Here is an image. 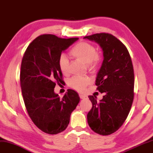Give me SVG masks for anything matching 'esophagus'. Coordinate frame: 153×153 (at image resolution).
<instances>
[{"label":"esophagus","mask_w":153,"mask_h":153,"mask_svg":"<svg viewBox=\"0 0 153 153\" xmlns=\"http://www.w3.org/2000/svg\"><path fill=\"white\" fill-rule=\"evenodd\" d=\"M79 97H80L81 99H85V98H86V97H85V95L81 94H79Z\"/></svg>","instance_id":"1"}]
</instances>
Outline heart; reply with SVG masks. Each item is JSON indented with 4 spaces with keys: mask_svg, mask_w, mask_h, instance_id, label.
<instances>
[{
    "mask_svg": "<svg viewBox=\"0 0 153 153\" xmlns=\"http://www.w3.org/2000/svg\"><path fill=\"white\" fill-rule=\"evenodd\" d=\"M71 56L87 65L88 69L93 72L97 68L100 56L94 46L87 42H81L75 45L70 51ZM58 65L60 72L64 75L69 74V60L65 55L60 56ZM91 82L88 77H74L70 79L68 85L77 91H83Z\"/></svg>",
    "mask_w": 153,
    "mask_h": 153,
    "instance_id": "obj_1",
    "label": "heart"
}]
</instances>
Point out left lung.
<instances>
[{
	"instance_id": "obj_1",
	"label": "left lung",
	"mask_w": 153,
	"mask_h": 153,
	"mask_svg": "<svg viewBox=\"0 0 153 153\" xmlns=\"http://www.w3.org/2000/svg\"><path fill=\"white\" fill-rule=\"evenodd\" d=\"M83 38L97 43L104 56L95 84L97 90L105 94L100 101L96 96H88L93 107L87 114V122L94 132L108 136L123 125L132 107L134 87L132 60L126 46L112 34H94Z\"/></svg>"
}]
</instances>
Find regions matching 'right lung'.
Listing matches in <instances>:
<instances>
[{"label":"right lung","instance_id":"1","mask_svg":"<svg viewBox=\"0 0 153 153\" xmlns=\"http://www.w3.org/2000/svg\"><path fill=\"white\" fill-rule=\"evenodd\" d=\"M78 39L41 35L31 42L23 55L20 83L25 105L34 125L46 134L65 130L79 102V95L72 89L67 90L62 98L54 92L56 83L64 82L58 65L60 56Z\"/></svg>","mask_w":153,"mask_h":153}]
</instances>
